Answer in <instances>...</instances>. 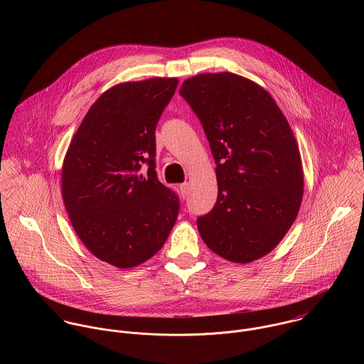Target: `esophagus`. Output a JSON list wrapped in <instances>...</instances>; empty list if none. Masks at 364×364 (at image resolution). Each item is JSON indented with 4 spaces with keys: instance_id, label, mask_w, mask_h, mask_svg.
<instances>
[{
    "instance_id": "34e87169",
    "label": "esophagus",
    "mask_w": 364,
    "mask_h": 364,
    "mask_svg": "<svg viewBox=\"0 0 364 364\" xmlns=\"http://www.w3.org/2000/svg\"><path fill=\"white\" fill-rule=\"evenodd\" d=\"M179 191H181V195H182V198L185 199V198L188 196V192H189V183H188V182L182 183V185L179 186Z\"/></svg>"
}]
</instances>
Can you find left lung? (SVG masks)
I'll list each match as a JSON object with an SVG mask.
<instances>
[{
  "label": "left lung",
  "mask_w": 364,
  "mask_h": 364,
  "mask_svg": "<svg viewBox=\"0 0 364 364\" xmlns=\"http://www.w3.org/2000/svg\"><path fill=\"white\" fill-rule=\"evenodd\" d=\"M179 94L199 117L215 161L218 195L198 218L199 232L224 259H259L301 206L304 175L289 122L267 91L232 73L188 78Z\"/></svg>",
  "instance_id": "1"
}]
</instances>
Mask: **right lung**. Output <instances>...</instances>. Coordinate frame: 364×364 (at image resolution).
Listing matches in <instances>:
<instances>
[{
  "instance_id": "add662e5",
  "label": "right lung",
  "mask_w": 364,
  "mask_h": 364,
  "mask_svg": "<svg viewBox=\"0 0 364 364\" xmlns=\"http://www.w3.org/2000/svg\"><path fill=\"white\" fill-rule=\"evenodd\" d=\"M178 85L150 78L112 87L75 132L61 171L70 221L84 245L116 267H134L162 248L178 195L156 171V127Z\"/></svg>"
}]
</instances>
